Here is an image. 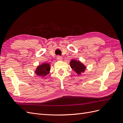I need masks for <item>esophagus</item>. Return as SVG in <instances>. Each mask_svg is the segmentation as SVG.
Here are the masks:
<instances>
[{"label": "esophagus", "mask_w": 123, "mask_h": 123, "mask_svg": "<svg viewBox=\"0 0 123 123\" xmlns=\"http://www.w3.org/2000/svg\"><path fill=\"white\" fill-rule=\"evenodd\" d=\"M56 59L58 60H62V57L61 56H58L57 57H56Z\"/></svg>", "instance_id": "esophagus-1"}]
</instances>
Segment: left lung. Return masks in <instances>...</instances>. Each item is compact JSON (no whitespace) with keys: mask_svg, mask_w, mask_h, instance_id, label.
<instances>
[{"mask_svg":"<svg viewBox=\"0 0 123 123\" xmlns=\"http://www.w3.org/2000/svg\"><path fill=\"white\" fill-rule=\"evenodd\" d=\"M70 64L71 68L78 75H80L82 73H84L86 68V67L83 63L74 59L71 60L70 62Z\"/></svg>","mask_w":123,"mask_h":123,"instance_id":"8db88e82","label":"left lung"}]
</instances>
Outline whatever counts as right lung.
<instances>
[{
	"instance_id": "1",
	"label": "right lung",
	"mask_w": 123,
	"mask_h": 123,
	"mask_svg": "<svg viewBox=\"0 0 123 123\" xmlns=\"http://www.w3.org/2000/svg\"><path fill=\"white\" fill-rule=\"evenodd\" d=\"M50 71V64L49 63H43L38 66L35 72L38 76L44 77L49 73Z\"/></svg>"
}]
</instances>
